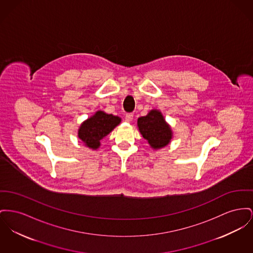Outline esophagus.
<instances>
[{
  "label": "esophagus",
  "instance_id": "1",
  "mask_svg": "<svg viewBox=\"0 0 253 253\" xmlns=\"http://www.w3.org/2000/svg\"><path fill=\"white\" fill-rule=\"evenodd\" d=\"M134 119V115L133 114H127L126 116H125V120L127 121V122H131L132 120Z\"/></svg>",
  "mask_w": 253,
  "mask_h": 253
}]
</instances>
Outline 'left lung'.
I'll return each mask as SVG.
<instances>
[{"mask_svg": "<svg viewBox=\"0 0 253 253\" xmlns=\"http://www.w3.org/2000/svg\"><path fill=\"white\" fill-rule=\"evenodd\" d=\"M137 128L154 150L167 146L173 138L170 125L165 121L162 112L157 109L151 110L145 117L138 118Z\"/></svg>", "mask_w": 253, "mask_h": 253, "instance_id": "1", "label": "left lung"}]
</instances>
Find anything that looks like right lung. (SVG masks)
<instances>
[{"instance_id": "obj_1", "label": "right lung", "mask_w": 253, "mask_h": 253, "mask_svg": "<svg viewBox=\"0 0 253 253\" xmlns=\"http://www.w3.org/2000/svg\"><path fill=\"white\" fill-rule=\"evenodd\" d=\"M120 122L121 119L118 116L97 111L81 123L77 135L86 147L97 150L101 145L102 138L110 134Z\"/></svg>"}]
</instances>
